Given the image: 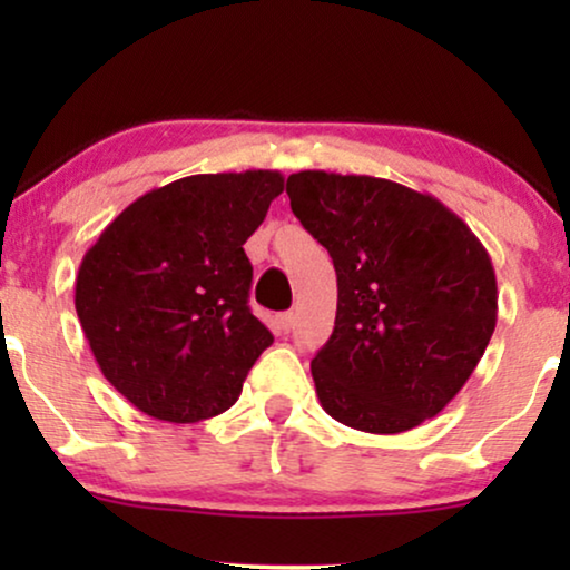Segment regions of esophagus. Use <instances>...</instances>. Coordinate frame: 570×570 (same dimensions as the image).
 I'll return each instance as SVG.
<instances>
[{"label": "esophagus", "instance_id": "1", "mask_svg": "<svg viewBox=\"0 0 570 570\" xmlns=\"http://www.w3.org/2000/svg\"><path fill=\"white\" fill-rule=\"evenodd\" d=\"M294 324H297V313H294V311L281 313V316H278V326H281V330H284V332H292Z\"/></svg>", "mask_w": 570, "mask_h": 570}]
</instances>
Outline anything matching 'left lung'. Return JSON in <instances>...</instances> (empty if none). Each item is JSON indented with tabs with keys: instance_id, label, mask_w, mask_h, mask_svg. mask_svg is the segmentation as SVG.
<instances>
[{
	"instance_id": "8db88e82",
	"label": "left lung",
	"mask_w": 570,
	"mask_h": 570,
	"mask_svg": "<svg viewBox=\"0 0 570 570\" xmlns=\"http://www.w3.org/2000/svg\"><path fill=\"white\" fill-rule=\"evenodd\" d=\"M286 195L337 273L335 332L311 362L326 415L370 434L440 415L495 330L485 246L434 195L391 179L299 171Z\"/></svg>"
}]
</instances>
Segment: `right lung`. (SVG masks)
I'll list each match as a JSON object with an SVG mask.
<instances>
[{
  "label": "right lung",
  "mask_w": 570,
  "mask_h": 570,
  "mask_svg": "<svg viewBox=\"0 0 570 570\" xmlns=\"http://www.w3.org/2000/svg\"><path fill=\"white\" fill-rule=\"evenodd\" d=\"M284 193L278 171L195 174L144 193L85 252L75 307L104 377L144 415L230 410L273 335L248 311L244 244Z\"/></svg>",
  "instance_id": "obj_1"
}]
</instances>
